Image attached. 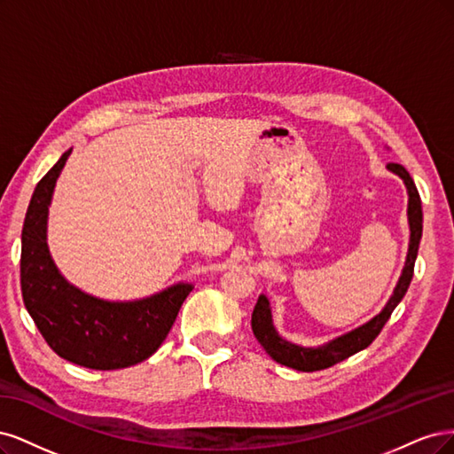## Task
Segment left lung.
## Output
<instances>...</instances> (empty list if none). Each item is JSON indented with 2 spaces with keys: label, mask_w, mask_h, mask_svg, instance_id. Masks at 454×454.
Returning a JSON list of instances; mask_svg holds the SVG:
<instances>
[{
  "label": "left lung",
  "mask_w": 454,
  "mask_h": 454,
  "mask_svg": "<svg viewBox=\"0 0 454 454\" xmlns=\"http://www.w3.org/2000/svg\"><path fill=\"white\" fill-rule=\"evenodd\" d=\"M387 168L392 173H396L398 177H402L405 183L407 196H409L407 218H409V230H411V236H409V251H407V258H405V266H403V271L400 275V281H398L396 288H394V294L390 296L388 303L385 305V309L379 315H375L372 320H368V323L355 328L353 332L343 333V335H340V338H335L320 347H300V345H294V343L283 340L273 326L268 298L260 296L254 305L251 326H253V332L256 335L258 343L266 348V353L275 362L288 365V368L298 370V372H318V370H326V368H330V365L356 355L358 350L372 345V341L377 338L379 333H381L392 311L396 309V305L405 296V292L413 279L419 243L422 238V206H420L419 190L411 179V175L407 173V169L400 164H388Z\"/></svg>",
  "instance_id": "left-lung-1"
}]
</instances>
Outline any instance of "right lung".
I'll return each instance as SVG.
<instances>
[{
    "label": "right lung",
    "mask_w": 454,
    "mask_h": 454,
    "mask_svg": "<svg viewBox=\"0 0 454 454\" xmlns=\"http://www.w3.org/2000/svg\"><path fill=\"white\" fill-rule=\"evenodd\" d=\"M69 154L71 149L37 183L26 211L20 254L24 305L58 356L90 370L128 368L156 353L194 286L179 283L151 298L106 301L64 279L49 253L47 216Z\"/></svg>",
    "instance_id": "right-lung-1"
}]
</instances>
